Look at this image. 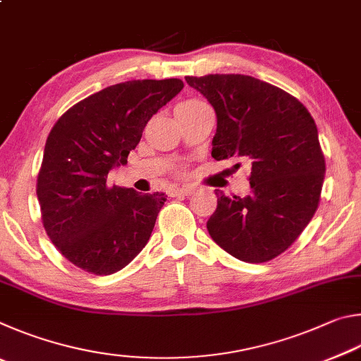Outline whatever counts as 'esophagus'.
Here are the masks:
<instances>
[{
  "label": "esophagus",
  "instance_id": "34e87169",
  "mask_svg": "<svg viewBox=\"0 0 361 361\" xmlns=\"http://www.w3.org/2000/svg\"><path fill=\"white\" fill-rule=\"evenodd\" d=\"M195 189L192 186H183L173 189V195H191Z\"/></svg>",
  "mask_w": 361,
  "mask_h": 361
}]
</instances>
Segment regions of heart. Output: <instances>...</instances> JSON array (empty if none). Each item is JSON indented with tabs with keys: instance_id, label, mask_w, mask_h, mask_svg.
I'll return each instance as SVG.
<instances>
[{
	"instance_id": "heart-1",
	"label": "heart",
	"mask_w": 361,
	"mask_h": 361,
	"mask_svg": "<svg viewBox=\"0 0 361 361\" xmlns=\"http://www.w3.org/2000/svg\"><path fill=\"white\" fill-rule=\"evenodd\" d=\"M195 103H200V102L199 100H186V102L180 103V105H195Z\"/></svg>"
}]
</instances>
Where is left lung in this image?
Masks as SVG:
<instances>
[{
  "mask_svg": "<svg viewBox=\"0 0 361 361\" xmlns=\"http://www.w3.org/2000/svg\"><path fill=\"white\" fill-rule=\"evenodd\" d=\"M186 82L215 108L212 157L252 164L247 197L215 189L209 234L237 259L271 261L319 209L326 166L315 121L295 97L252 76H186Z\"/></svg>",
  "mask_w": 361,
  "mask_h": 361,
  "instance_id": "1",
  "label": "left lung"
}]
</instances>
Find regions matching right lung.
I'll return each mask as SVG.
<instances>
[{
	"label": "right lung",
	"mask_w": 361,
	"mask_h": 361,
	"mask_svg": "<svg viewBox=\"0 0 361 361\" xmlns=\"http://www.w3.org/2000/svg\"><path fill=\"white\" fill-rule=\"evenodd\" d=\"M183 87L176 78L109 85L73 105L49 132L36 195L46 234L76 267L109 276L148 243L166 195L109 186L106 178Z\"/></svg>",
	"instance_id": "1"
}]
</instances>
